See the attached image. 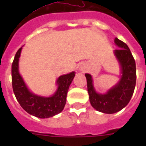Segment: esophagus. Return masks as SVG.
Instances as JSON below:
<instances>
[{
    "label": "esophagus",
    "mask_w": 146,
    "mask_h": 146,
    "mask_svg": "<svg viewBox=\"0 0 146 146\" xmlns=\"http://www.w3.org/2000/svg\"><path fill=\"white\" fill-rule=\"evenodd\" d=\"M80 70H82V69H82V67H81V68H80Z\"/></svg>",
    "instance_id": "obj_1"
}]
</instances>
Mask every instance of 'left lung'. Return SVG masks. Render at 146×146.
I'll list each match as a JSON object with an SVG mask.
<instances>
[{"label":"left lung","mask_w":146,"mask_h":146,"mask_svg":"<svg viewBox=\"0 0 146 146\" xmlns=\"http://www.w3.org/2000/svg\"><path fill=\"white\" fill-rule=\"evenodd\" d=\"M115 43L119 47L114 52L120 63L122 73L118 84L107 94H97L93 86L91 76L86 74L91 104L98 111L108 114L117 113L128 104L136 85V64L133 55L126 43L118 38H115Z\"/></svg>","instance_id":"obj_1"}]
</instances>
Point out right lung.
<instances>
[{
  "label": "right lung",
  "mask_w": 146,
  "mask_h": 146,
  "mask_svg": "<svg viewBox=\"0 0 146 146\" xmlns=\"http://www.w3.org/2000/svg\"><path fill=\"white\" fill-rule=\"evenodd\" d=\"M21 50L22 47H20L17 50L11 65V82L17 100L27 113L39 118H50L58 114L65 106L67 92L75 76L74 72L59 77L57 80L58 88L52 96L42 97L36 96L28 91L19 74L18 62Z\"/></svg>",
  "instance_id": "obj_1"
}]
</instances>
